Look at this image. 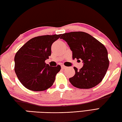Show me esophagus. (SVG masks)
<instances>
[{
    "label": "esophagus",
    "instance_id": "obj_1",
    "mask_svg": "<svg viewBox=\"0 0 122 122\" xmlns=\"http://www.w3.org/2000/svg\"><path fill=\"white\" fill-rule=\"evenodd\" d=\"M61 68H62V69H65V68H67V67H66V66H64V65H63L61 66Z\"/></svg>",
    "mask_w": 122,
    "mask_h": 122
}]
</instances>
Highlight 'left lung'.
Here are the masks:
<instances>
[{
	"mask_svg": "<svg viewBox=\"0 0 122 122\" xmlns=\"http://www.w3.org/2000/svg\"><path fill=\"white\" fill-rule=\"evenodd\" d=\"M72 51L73 59H82L83 66L77 70L69 81L80 89H90L102 82L109 66L106 48L102 43L84 32H71L62 34Z\"/></svg>",
	"mask_w": 122,
	"mask_h": 122,
	"instance_id": "1",
	"label": "left lung"
}]
</instances>
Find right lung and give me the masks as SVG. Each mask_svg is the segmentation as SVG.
Returning <instances> with one entry per match:
<instances>
[{"label": "right lung", "mask_w": 122, "mask_h": 122, "mask_svg": "<svg viewBox=\"0 0 122 122\" xmlns=\"http://www.w3.org/2000/svg\"><path fill=\"white\" fill-rule=\"evenodd\" d=\"M61 34L46 35L29 40L18 50L15 58V72L27 89L41 91L51 87L61 67L49 66L45 61L51 55V45Z\"/></svg>", "instance_id": "1"}]
</instances>
